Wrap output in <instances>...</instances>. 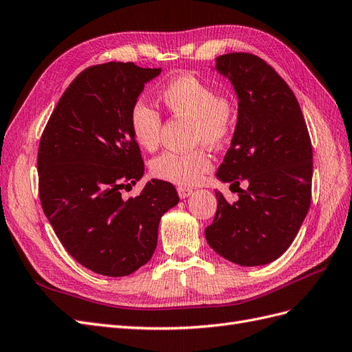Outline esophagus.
<instances>
[{
  "label": "esophagus",
  "instance_id": "esophagus-1",
  "mask_svg": "<svg viewBox=\"0 0 352 352\" xmlns=\"http://www.w3.org/2000/svg\"><path fill=\"white\" fill-rule=\"evenodd\" d=\"M177 194L180 198H188L189 195L194 194V190L190 188H186V186H179L177 188Z\"/></svg>",
  "mask_w": 352,
  "mask_h": 352
}]
</instances>
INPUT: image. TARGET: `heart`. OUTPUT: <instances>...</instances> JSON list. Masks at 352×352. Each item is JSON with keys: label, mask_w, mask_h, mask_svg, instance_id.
<instances>
[{"label": "heart", "mask_w": 352, "mask_h": 352, "mask_svg": "<svg viewBox=\"0 0 352 352\" xmlns=\"http://www.w3.org/2000/svg\"><path fill=\"white\" fill-rule=\"evenodd\" d=\"M167 110L192 122L194 144L219 146L225 144L236 126V105L229 95H220L210 83L192 74H182L167 82L160 91ZM131 131L135 141L145 150H154L162 133V117L151 105L136 102L131 110ZM211 170L210 155L195 148L188 153L166 151L153 160L155 177L175 185H195Z\"/></svg>", "instance_id": "heart-1"}]
</instances>
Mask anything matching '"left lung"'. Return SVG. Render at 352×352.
<instances>
[{
	"label": "left lung",
	"instance_id": "left-lung-1",
	"mask_svg": "<svg viewBox=\"0 0 352 352\" xmlns=\"http://www.w3.org/2000/svg\"><path fill=\"white\" fill-rule=\"evenodd\" d=\"M216 70L238 97L235 133L217 179L236 185L239 199L229 204L216 190L206 239L232 263L264 265L289 248L310 208V135L294 92L264 60L230 52L216 58ZM242 179L247 190L239 188Z\"/></svg>",
	"mask_w": 352,
	"mask_h": 352
}]
</instances>
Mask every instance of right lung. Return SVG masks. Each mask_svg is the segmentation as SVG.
<instances>
[{"label":"right lung","mask_w":352,"mask_h":352,"mask_svg":"<svg viewBox=\"0 0 352 352\" xmlns=\"http://www.w3.org/2000/svg\"><path fill=\"white\" fill-rule=\"evenodd\" d=\"M160 73L120 61L85 69L61 95L39 141L42 210L72 257L110 278L150 261L160 219L179 202L175 186L158 179L138 197L122 198L144 176L131 110Z\"/></svg>","instance_id":"1"}]
</instances>
